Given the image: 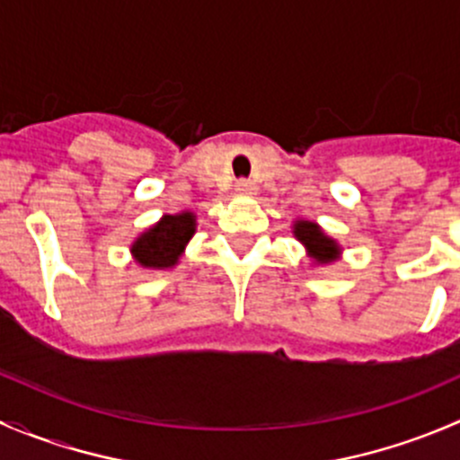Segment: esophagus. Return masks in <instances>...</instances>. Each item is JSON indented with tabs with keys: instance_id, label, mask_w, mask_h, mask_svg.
I'll return each instance as SVG.
<instances>
[{
	"instance_id": "34e87169",
	"label": "esophagus",
	"mask_w": 460,
	"mask_h": 460,
	"mask_svg": "<svg viewBox=\"0 0 460 460\" xmlns=\"http://www.w3.org/2000/svg\"><path fill=\"white\" fill-rule=\"evenodd\" d=\"M235 191L253 196V193H256V184H253L252 180H238V182H235Z\"/></svg>"
}]
</instances>
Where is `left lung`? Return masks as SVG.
<instances>
[{"instance_id":"left-lung-1","label":"left lung","mask_w":460,"mask_h":460,"mask_svg":"<svg viewBox=\"0 0 460 460\" xmlns=\"http://www.w3.org/2000/svg\"><path fill=\"white\" fill-rule=\"evenodd\" d=\"M291 234L303 244L307 258H312V267H327L342 256V247L338 244V240L324 234L318 222L296 217L294 225H291Z\"/></svg>"}]
</instances>
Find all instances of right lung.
Wrapping results in <instances>:
<instances>
[{
  "instance_id": "obj_1",
  "label": "right lung",
  "mask_w": 460,
  "mask_h": 460,
  "mask_svg": "<svg viewBox=\"0 0 460 460\" xmlns=\"http://www.w3.org/2000/svg\"><path fill=\"white\" fill-rule=\"evenodd\" d=\"M196 213L184 208L180 213H166L155 225L144 229L131 243V256L142 269H173L182 258L189 240L196 235Z\"/></svg>"
}]
</instances>
